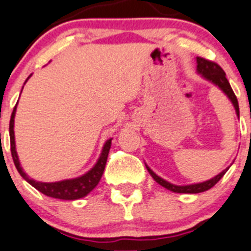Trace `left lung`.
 Wrapping results in <instances>:
<instances>
[{"label":"left lung","mask_w":251,"mask_h":251,"mask_svg":"<svg viewBox=\"0 0 251 251\" xmlns=\"http://www.w3.org/2000/svg\"><path fill=\"white\" fill-rule=\"evenodd\" d=\"M196 61H197V73L201 74L206 80L211 81L212 83H214L216 86H218L221 88L222 91L226 95L229 100L231 101L233 106H234L235 112H237V116L239 118V104H238V100L237 96L234 95L233 90H231L230 85H229V81L226 80V73H224L223 69L218 65V64L213 63L211 60H207L204 58H200L197 56L196 58ZM147 166L148 171L149 174L151 175V177L156 181L159 185H161L163 187L168 188V190L173 191V192H177V193H200V192H204V191L209 190V188L213 187L219 180L224 176V174L228 171V169L222 171L221 174H218L217 176L212 177L211 180L208 181H204V182H200V183H192V185H185V186H177V185H174V183L168 182L166 180L161 178L160 176H157L151 169L149 168L148 165Z\"/></svg>","instance_id":"8db88e82"}]
</instances>
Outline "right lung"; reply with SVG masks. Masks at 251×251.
<instances>
[{
    "label": "right lung",
    "instance_id": "add662e5",
    "mask_svg": "<svg viewBox=\"0 0 251 251\" xmlns=\"http://www.w3.org/2000/svg\"><path fill=\"white\" fill-rule=\"evenodd\" d=\"M30 77V76H29ZM28 77V78H29ZM27 78V80H28ZM25 80V81H27ZM17 104L14 106L13 112H12L11 121H9V139H11V154L13 157V163L16 165V169L18 170L20 175L27 181L28 183L44 193L45 196H49L52 199H59V200H78L82 199L85 196L91 192L97 185H99L100 180H101L102 175H103L104 168H106L107 157H108L109 149H111L112 139H108L103 145L101 155H100L97 163L95 164L94 168L82 176L76 178H69V180L58 181V182H40V181H35L30 178L27 174L23 171L22 166L18 160V155L16 151V143H14V114H16Z\"/></svg>",
    "mask_w": 251,
    "mask_h": 251
}]
</instances>
